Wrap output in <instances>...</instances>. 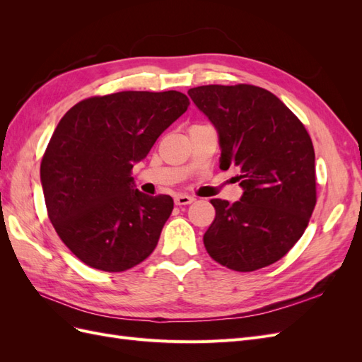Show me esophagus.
Instances as JSON below:
<instances>
[{"label": "esophagus", "mask_w": 362, "mask_h": 362, "mask_svg": "<svg viewBox=\"0 0 362 362\" xmlns=\"http://www.w3.org/2000/svg\"><path fill=\"white\" fill-rule=\"evenodd\" d=\"M193 201L194 199L189 194H177V196H175V204H177V205H189Z\"/></svg>", "instance_id": "34e87169"}]
</instances>
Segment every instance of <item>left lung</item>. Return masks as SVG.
Returning a JSON list of instances; mask_svg holds the SVG:
<instances>
[{
  "label": "left lung",
  "instance_id": "8db88e82",
  "mask_svg": "<svg viewBox=\"0 0 362 362\" xmlns=\"http://www.w3.org/2000/svg\"><path fill=\"white\" fill-rule=\"evenodd\" d=\"M218 136L221 169H238L240 201L213 199L204 234L210 257L252 272L281 259L302 237L315 206V154L290 108L257 86H199L189 90Z\"/></svg>",
  "mask_w": 362,
  "mask_h": 362
}]
</instances>
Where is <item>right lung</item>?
<instances>
[{
  "label": "right lung",
  "instance_id": "1",
  "mask_svg": "<svg viewBox=\"0 0 362 362\" xmlns=\"http://www.w3.org/2000/svg\"><path fill=\"white\" fill-rule=\"evenodd\" d=\"M189 104L177 90L117 92L75 104L60 119L40 182L54 229L84 264L124 272L156 249L173 199L137 190L131 169Z\"/></svg>",
  "mask_w": 362,
  "mask_h": 362
}]
</instances>
